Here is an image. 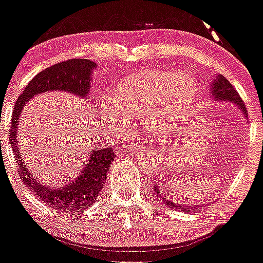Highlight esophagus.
I'll return each mask as SVG.
<instances>
[{"mask_svg": "<svg viewBox=\"0 0 263 263\" xmlns=\"http://www.w3.org/2000/svg\"><path fill=\"white\" fill-rule=\"evenodd\" d=\"M131 150L134 153H142V154H150V148H148L146 145L142 144V142H135L134 145L131 146Z\"/></svg>", "mask_w": 263, "mask_h": 263, "instance_id": "esophagus-1", "label": "esophagus"}]
</instances>
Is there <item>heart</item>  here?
I'll return each instance as SVG.
<instances>
[{
  "mask_svg": "<svg viewBox=\"0 0 263 263\" xmlns=\"http://www.w3.org/2000/svg\"><path fill=\"white\" fill-rule=\"evenodd\" d=\"M197 94V81L190 73L148 68L122 80L110 102H104L105 119L126 126V118H140L148 131L165 134L188 113Z\"/></svg>",
  "mask_w": 263,
  "mask_h": 263,
  "instance_id": "obj_1",
  "label": "heart"
}]
</instances>
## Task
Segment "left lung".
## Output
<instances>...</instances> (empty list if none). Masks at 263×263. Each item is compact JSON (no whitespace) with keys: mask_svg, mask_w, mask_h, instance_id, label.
Listing matches in <instances>:
<instances>
[{"mask_svg":"<svg viewBox=\"0 0 263 263\" xmlns=\"http://www.w3.org/2000/svg\"><path fill=\"white\" fill-rule=\"evenodd\" d=\"M211 97L214 98V100H217V102H232L234 103L238 107V109L242 110V113L245 117L248 116L247 113V108L243 103L242 98L239 97L237 90L234 89L232 84L221 75H217L216 78L214 79L213 85H211ZM163 188H160V185H156L154 187V192H155L156 197H159V201L164 203V205H168L169 208L172 209H178L181 211H191V210H200L201 208H203V205H184V203L176 202V201L172 200V197H168L166 195H164ZM173 193V192H172ZM173 196V195H172Z\"/></svg>","mask_w":263,"mask_h":263,"instance_id":"8db88e82","label":"left lung"}]
</instances>
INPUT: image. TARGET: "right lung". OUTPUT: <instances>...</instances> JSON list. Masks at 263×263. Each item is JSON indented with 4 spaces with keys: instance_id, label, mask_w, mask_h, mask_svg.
<instances>
[{
    "instance_id": "right-lung-1",
    "label": "right lung",
    "mask_w": 263,
    "mask_h": 263,
    "mask_svg": "<svg viewBox=\"0 0 263 263\" xmlns=\"http://www.w3.org/2000/svg\"><path fill=\"white\" fill-rule=\"evenodd\" d=\"M97 65L92 61L73 58V60L55 63L41 71L26 85L23 94L17 98L12 112L9 140L15 154V161L17 163L20 179L34 195H36V197L61 213H80L89 209L95 202L107 181L109 165L115 160V151L112 147L92 150L86 164L81 168V173L78 174L75 181L61 187L47 185L46 183L39 182L34 174H31L30 171H28L24 165L17 145L18 118L26 103L41 92L61 90L87 99L90 81H91V71Z\"/></svg>"
}]
</instances>
